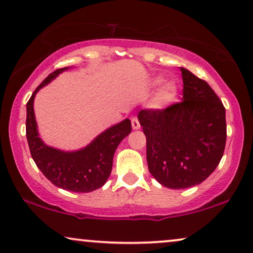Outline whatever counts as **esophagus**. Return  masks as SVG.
<instances>
[{
	"label": "esophagus",
	"instance_id": "esophagus-1",
	"mask_svg": "<svg viewBox=\"0 0 253 253\" xmlns=\"http://www.w3.org/2000/svg\"><path fill=\"white\" fill-rule=\"evenodd\" d=\"M132 127H133V129H140V127H141L139 119H137V118H135V117H134L132 119Z\"/></svg>",
	"mask_w": 253,
	"mask_h": 253
}]
</instances>
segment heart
Listing matches in <instances>:
<instances>
[{
	"label": "heart",
	"mask_w": 253,
	"mask_h": 253,
	"mask_svg": "<svg viewBox=\"0 0 253 253\" xmlns=\"http://www.w3.org/2000/svg\"><path fill=\"white\" fill-rule=\"evenodd\" d=\"M163 82L162 79H156L154 81L155 85H158ZM177 97V87L173 83H167L158 90L154 98V104L156 107H166L174 102Z\"/></svg>",
	"instance_id": "heart-1"
}]
</instances>
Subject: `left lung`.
Wrapping results in <instances>:
<instances>
[{
    "mask_svg": "<svg viewBox=\"0 0 253 253\" xmlns=\"http://www.w3.org/2000/svg\"><path fill=\"white\" fill-rule=\"evenodd\" d=\"M183 100L163 110H141L149 172L163 186H195L220 163L227 140L225 109L206 81L180 68Z\"/></svg>",
    "mask_w": 253,
    "mask_h": 253,
    "instance_id": "8db88e82",
    "label": "left lung"
}]
</instances>
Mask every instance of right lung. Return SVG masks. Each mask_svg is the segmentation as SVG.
I'll return each instance as SVG.
<instances>
[{
  "label": "right lung",
  "instance_id": "add662e5",
  "mask_svg": "<svg viewBox=\"0 0 253 253\" xmlns=\"http://www.w3.org/2000/svg\"><path fill=\"white\" fill-rule=\"evenodd\" d=\"M67 69L68 67L49 74L29 99L26 104V139L33 161L50 183L67 191L87 193L106 183L112 170L114 151L130 133L132 125L129 119H125L104 130L89 146L76 151H62L43 143L37 129L33 110L36 93Z\"/></svg>",
  "mask_w": 253,
  "mask_h": 253
}]
</instances>
